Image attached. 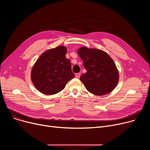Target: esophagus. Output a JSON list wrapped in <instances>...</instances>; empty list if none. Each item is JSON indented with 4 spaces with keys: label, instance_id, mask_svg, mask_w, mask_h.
<instances>
[{
    "label": "esophagus",
    "instance_id": "obj_1",
    "mask_svg": "<svg viewBox=\"0 0 150 150\" xmlns=\"http://www.w3.org/2000/svg\"><path fill=\"white\" fill-rule=\"evenodd\" d=\"M80 74H79V73H78V74H75V77L76 78H79L80 77Z\"/></svg>",
    "mask_w": 150,
    "mask_h": 150
}]
</instances>
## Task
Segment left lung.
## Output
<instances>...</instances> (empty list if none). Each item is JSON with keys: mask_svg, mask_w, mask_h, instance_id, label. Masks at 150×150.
<instances>
[{"mask_svg": "<svg viewBox=\"0 0 150 150\" xmlns=\"http://www.w3.org/2000/svg\"><path fill=\"white\" fill-rule=\"evenodd\" d=\"M78 53L83 61L86 73L80 80L87 90L96 96H103L112 92L119 80V71L113 59L105 52L82 47Z\"/></svg>", "mask_w": 150, "mask_h": 150, "instance_id": "left-lung-1", "label": "left lung"}]
</instances>
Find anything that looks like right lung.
<instances>
[{
  "instance_id": "right-lung-1",
  "label": "right lung",
  "mask_w": 150,
  "mask_h": 150,
  "mask_svg": "<svg viewBox=\"0 0 150 150\" xmlns=\"http://www.w3.org/2000/svg\"><path fill=\"white\" fill-rule=\"evenodd\" d=\"M67 48L59 45L44 52L31 69V80L35 87L45 95H53L64 89L74 78Z\"/></svg>"
}]
</instances>
